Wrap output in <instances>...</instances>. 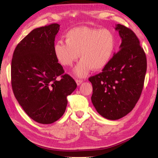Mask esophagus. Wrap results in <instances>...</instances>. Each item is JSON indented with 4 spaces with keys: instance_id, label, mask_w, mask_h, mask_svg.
<instances>
[{
    "instance_id": "obj_1",
    "label": "esophagus",
    "mask_w": 158,
    "mask_h": 158,
    "mask_svg": "<svg viewBox=\"0 0 158 158\" xmlns=\"http://www.w3.org/2000/svg\"><path fill=\"white\" fill-rule=\"evenodd\" d=\"M76 83L77 85H80L83 83V81L81 79H76Z\"/></svg>"
}]
</instances>
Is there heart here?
Instances as JSON below:
<instances>
[{
    "label": "heart",
    "mask_w": 158,
    "mask_h": 158,
    "mask_svg": "<svg viewBox=\"0 0 158 158\" xmlns=\"http://www.w3.org/2000/svg\"><path fill=\"white\" fill-rule=\"evenodd\" d=\"M65 37L66 43H55L54 55L63 66H72L80 56L81 60L74 69L79 77H85L92 69L105 68L115 52V38L107 29L79 26L70 30Z\"/></svg>",
    "instance_id": "b5f03b06"
}]
</instances>
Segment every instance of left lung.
Instances as JSON below:
<instances>
[{"label": "left lung", "mask_w": 158, "mask_h": 158, "mask_svg": "<svg viewBox=\"0 0 158 158\" xmlns=\"http://www.w3.org/2000/svg\"><path fill=\"white\" fill-rule=\"evenodd\" d=\"M119 51L98 75L90 77L92 102L100 115L119 119L132 110L141 95L147 71L145 53L132 30L117 24Z\"/></svg>", "instance_id": "1"}]
</instances>
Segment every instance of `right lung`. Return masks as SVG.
<instances>
[{"instance_id":"add662e5","label":"right lung","mask_w":158,"mask_h":158,"mask_svg":"<svg viewBox=\"0 0 158 158\" xmlns=\"http://www.w3.org/2000/svg\"><path fill=\"white\" fill-rule=\"evenodd\" d=\"M58 23L35 28L15 48L11 60L13 94L26 114L35 122L49 124L64 113L67 96L77 88L53 52ZM60 77V79L57 77Z\"/></svg>"}]
</instances>
